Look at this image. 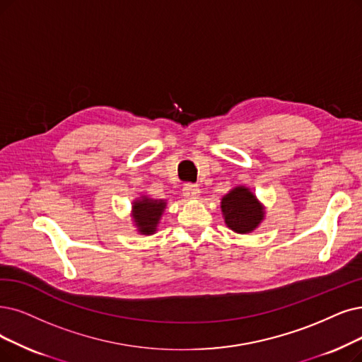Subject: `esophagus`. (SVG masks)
Instances as JSON below:
<instances>
[{"label":"esophagus","instance_id":"1","mask_svg":"<svg viewBox=\"0 0 362 362\" xmlns=\"http://www.w3.org/2000/svg\"><path fill=\"white\" fill-rule=\"evenodd\" d=\"M200 190H199V185L197 184H192V182H187L182 187V194L187 199H196L199 196Z\"/></svg>","mask_w":362,"mask_h":362}]
</instances>
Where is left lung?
<instances>
[{
  "label": "left lung",
  "mask_w": 362,
  "mask_h": 362,
  "mask_svg": "<svg viewBox=\"0 0 362 362\" xmlns=\"http://www.w3.org/2000/svg\"><path fill=\"white\" fill-rule=\"evenodd\" d=\"M226 224L238 233H250L263 220V208L245 187H236L221 200Z\"/></svg>",
  "instance_id": "1"
}]
</instances>
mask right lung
<instances>
[{
	"instance_id": "1",
	"label": "right lung",
	"mask_w": 362,
	"mask_h": 362,
	"mask_svg": "<svg viewBox=\"0 0 362 362\" xmlns=\"http://www.w3.org/2000/svg\"><path fill=\"white\" fill-rule=\"evenodd\" d=\"M163 200H150L144 197L142 200L135 202L134 205V218L136 226L139 227V231L144 235L154 233L156 226L160 220L162 212L165 209Z\"/></svg>"
}]
</instances>
